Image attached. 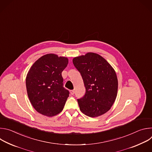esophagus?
<instances>
[{
    "mask_svg": "<svg viewBox=\"0 0 152 152\" xmlns=\"http://www.w3.org/2000/svg\"><path fill=\"white\" fill-rule=\"evenodd\" d=\"M70 94H71L72 95H73V94H75V91H74V90H70Z\"/></svg>",
    "mask_w": 152,
    "mask_h": 152,
    "instance_id": "esophagus-1",
    "label": "esophagus"
}]
</instances>
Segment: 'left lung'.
<instances>
[{"label":"left lung","instance_id":"obj_1","mask_svg":"<svg viewBox=\"0 0 152 152\" xmlns=\"http://www.w3.org/2000/svg\"><path fill=\"white\" fill-rule=\"evenodd\" d=\"M80 72L85 94L77 99L80 111L90 117H99L109 111L118 91V79L114 68L100 55L88 52L73 59Z\"/></svg>","mask_w":152,"mask_h":152}]
</instances>
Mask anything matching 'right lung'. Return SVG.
<instances>
[{
	"mask_svg": "<svg viewBox=\"0 0 152 152\" xmlns=\"http://www.w3.org/2000/svg\"><path fill=\"white\" fill-rule=\"evenodd\" d=\"M68 62L67 57L49 53L40 57L30 68L26 77L27 93L39 114L53 117L63 110L69 91L63 87L61 73Z\"/></svg>",
	"mask_w": 152,
	"mask_h": 152,
	"instance_id": "1",
	"label": "right lung"
}]
</instances>
